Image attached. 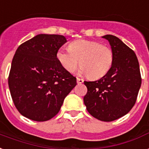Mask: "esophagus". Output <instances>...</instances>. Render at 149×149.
<instances>
[{
    "label": "esophagus",
    "mask_w": 149,
    "mask_h": 149,
    "mask_svg": "<svg viewBox=\"0 0 149 149\" xmlns=\"http://www.w3.org/2000/svg\"><path fill=\"white\" fill-rule=\"evenodd\" d=\"M83 81H84V80H83V79H81V78H77V83H78V84H81V83H83Z\"/></svg>",
    "instance_id": "obj_1"
}]
</instances>
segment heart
<instances>
[{
    "label": "heart",
    "instance_id": "b5f03b06",
    "mask_svg": "<svg viewBox=\"0 0 149 149\" xmlns=\"http://www.w3.org/2000/svg\"><path fill=\"white\" fill-rule=\"evenodd\" d=\"M56 59L68 72L75 71L80 61V73L91 79H99L107 74L113 63V52L100 42L78 40L68 45V49H59Z\"/></svg>",
    "mask_w": 149,
    "mask_h": 149
}]
</instances>
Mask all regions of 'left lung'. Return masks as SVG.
<instances>
[{
    "label": "left lung",
    "mask_w": 149,
    "mask_h": 149,
    "mask_svg": "<svg viewBox=\"0 0 149 149\" xmlns=\"http://www.w3.org/2000/svg\"><path fill=\"white\" fill-rule=\"evenodd\" d=\"M113 52L109 72L95 81H84L88 112L102 121H113L126 115L135 104L141 85L140 68L135 53L115 36H102Z\"/></svg>",
    "instance_id": "8db88e82"
}]
</instances>
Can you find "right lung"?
Listing matches in <instances>:
<instances>
[{"instance_id": "add662e5", "label": "right lung", "mask_w": 149, "mask_h": 149, "mask_svg": "<svg viewBox=\"0 0 149 149\" xmlns=\"http://www.w3.org/2000/svg\"><path fill=\"white\" fill-rule=\"evenodd\" d=\"M66 42L64 36L39 34L16 50L8 85L14 104L22 116L35 121L50 120L77 85L75 77L56 59V52Z\"/></svg>"}]
</instances>
